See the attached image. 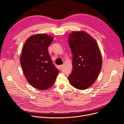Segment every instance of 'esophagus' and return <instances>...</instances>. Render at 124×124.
I'll list each match as a JSON object with an SVG mask.
<instances>
[{"label":"esophagus","instance_id":"1","mask_svg":"<svg viewBox=\"0 0 124 124\" xmlns=\"http://www.w3.org/2000/svg\"><path fill=\"white\" fill-rule=\"evenodd\" d=\"M63 67H64V65H61L58 66V69L61 70H62V69H63Z\"/></svg>","mask_w":124,"mask_h":124}]
</instances>
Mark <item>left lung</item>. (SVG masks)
Wrapping results in <instances>:
<instances>
[{
	"instance_id": "8db88e82",
	"label": "left lung",
	"mask_w": 124,
	"mask_h": 124,
	"mask_svg": "<svg viewBox=\"0 0 124 124\" xmlns=\"http://www.w3.org/2000/svg\"><path fill=\"white\" fill-rule=\"evenodd\" d=\"M68 42L73 56V69L68 77L69 82L78 89H86L94 83L101 72L100 49L96 40L83 31L70 33Z\"/></svg>"
}]
</instances>
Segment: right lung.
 <instances>
[{
  "instance_id": "add662e5",
  "label": "right lung",
  "mask_w": 124,
  "mask_h": 124,
  "mask_svg": "<svg viewBox=\"0 0 124 124\" xmlns=\"http://www.w3.org/2000/svg\"><path fill=\"white\" fill-rule=\"evenodd\" d=\"M53 40L48 35L35 34L26 40L23 47L20 62L24 75L28 82L39 90L51 87L59 73L48 51Z\"/></svg>"
}]
</instances>
